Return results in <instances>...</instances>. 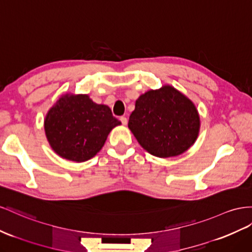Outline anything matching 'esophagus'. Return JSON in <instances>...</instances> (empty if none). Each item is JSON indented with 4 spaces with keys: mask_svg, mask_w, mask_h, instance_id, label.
Wrapping results in <instances>:
<instances>
[{
    "mask_svg": "<svg viewBox=\"0 0 252 252\" xmlns=\"http://www.w3.org/2000/svg\"><path fill=\"white\" fill-rule=\"evenodd\" d=\"M120 120H121V122H122V124H123V125H127L128 120H127L126 117H121Z\"/></svg>",
    "mask_w": 252,
    "mask_h": 252,
    "instance_id": "obj_1",
    "label": "esophagus"
}]
</instances>
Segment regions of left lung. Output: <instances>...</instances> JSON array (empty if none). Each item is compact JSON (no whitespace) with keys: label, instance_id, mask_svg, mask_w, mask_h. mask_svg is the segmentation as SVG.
<instances>
[{"label":"left lung","instance_id":"obj_1","mask_svg":"<svg viewBox=\"0 0 252 252\" xmlns=\"http://www.w3.org/2000/svg\"><path fill=\"white\" fill-rule=\"evenodd\" d=\"M199 126L195 105L171 86L142 94L128 122L140 145L160 158L185 153L195 142Z\"/></svg>","mask_w":252,"mask_h":252}]
</instances>
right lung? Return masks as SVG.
Masks as SVG:
<instances>
[{"label":"right lung","instance_id":"obj_1","mask_svg":"<svg viewBox=\"0 0 252 252\" xmlns=\"http://www.w3.org/2000/svg\"><path fill=\"white\" fill-rule=\"evenodd\" d=\"M120 124L108 106L95 104L88 95L65 94L47 112L44 129L60 157L84 162L100 151L111 129Z\"/></svg>","mask_w":252,"mask_h":252}]
</instances>
